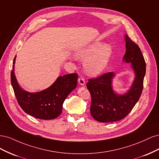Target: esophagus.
Instances as JSON below:
<instances>
[{
	"label": "esophagus",
	"mask_w": 159,
	"mask_h": 159,
	"mask_svg": "<svg viewBox=\"0 0 159 159\" xmlns=\"http://www.w3.org/2000/svg\"><path fill=\"white\" fill-rule=\"evenodd\" d=\"M78 82H79V84L80 85H84L85 83L84 79L83 78H81V77L78 79Z\"/></svg>",
	"instance_id": "34e87169"
}]
</instances>
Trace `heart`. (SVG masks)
Instances as JSON below:
<instances>
[{
	"label": "heart",
	"instance_id": "b5f03b06",
	"mask_svg": "<svg viewBox=\"0 0 159 159\" xmlns=\"http://www.w3.org/2000/svg\"><path fill=\"white\" fill-rule=\"evenodd\" d=\"M113 53L109 44L101 45L99 42L91 44L76 53V57L84 60V68L90 75H97L106 68Z\"/></svg>",
	"mask_w": 159,
	"mask_h": 159
}]
</instances>
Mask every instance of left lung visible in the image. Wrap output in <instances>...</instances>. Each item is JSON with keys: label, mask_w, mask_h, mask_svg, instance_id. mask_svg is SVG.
Here are the masks:
<instances>
[{"label": "left lung", "mask_w": 159, "mask_h": 159, "mask_svg": "<svg viewBox=\"0 0 159 159\" xmlns=\"http://www.w3.org/2000/svg\"><path fill=\"white\" fill-rule=\"evenodd\" d=\"M125 54L123 61L131 64L134 78L131 88L124 94H118L113 89V72H109L95 79H89L86 84L91 97L90 113L96 121L109 123L121 120L131 112L139 101L143 88L146 64L139 47L126 34Z\"/></svg>", "instance_id": "left-lung-1"}]
</instances>
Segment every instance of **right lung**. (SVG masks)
<instances>
[{
    "mask_svg": "<svg viewBox=\"0 0 159 159\" xmlns=\"http://www.w3.org/2000/svg\"><path fill=\"white\" fill-rule=\"evenodd\" d=\"M11 71V84L18 103L24 111L37 119L50 120L61 113L65 99L78 84V74L60 76L49 88L36 93L24 90L18 84L14 74V64Z\"/></svg>",
    "mask_w": 159,
    "mask_h": 159,
    "instance_id": "right-lung-1",
    "label": "right lung"
}]
</instances>
